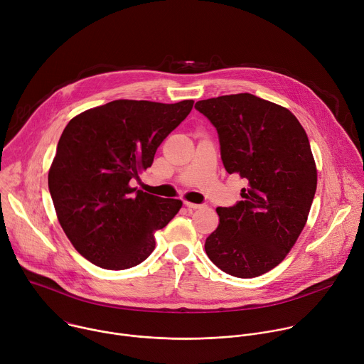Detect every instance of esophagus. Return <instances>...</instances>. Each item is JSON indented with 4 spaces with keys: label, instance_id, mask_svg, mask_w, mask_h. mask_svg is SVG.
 <instances>
[{
    "label": "esophagus",
    "instance_id": "34e87169",
    "mask_svg": "<svg viewBox=\"0 0 364 364\" xmlns=\"http://www.w3.org/2000/svg\"><path fill=\"white\" fill-rule=\"evenodd\" d=\"M184 204L188 207V209H191V210L201 209V207H203V204H197V203H191V201H184Z\"/></svg>",
    "mask_w": 364,
    "mask_h": 364
}]
</instances>
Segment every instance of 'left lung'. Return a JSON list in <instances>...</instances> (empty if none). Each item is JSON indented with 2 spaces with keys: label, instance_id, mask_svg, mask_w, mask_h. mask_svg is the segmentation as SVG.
<instances>
[{
  "label": "left lung",
  "instance_id": "obj_1",
  "mask_svg": "<svg viewBox=\"0 0 364 364\" xmlns=\"http://www.w3.org/2000/svg\"><path fill=\"white\" fill-rule=\"evenodd\" d=\"M216 127L229 174L247 181L242 200L218 207V229L205 239L210 261L237 278L279 265L299 237L317 190V167L295 115L250 93L198 100Z\"/></svg>",
  "mask_w": 364,
  "mask_h": 364
}]
</instances>
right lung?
<instances>
[{
  "mask_svg": "<svg viewBox=\"0 0 364 364\" xmlns=\"http://www.w3.org/2000/svg\"><path fill=\"white\" fill-rule=\"evenodd\" d=\"M193 103L118 99L66 125L48 190L68 239L93 265L121 271L141 264L155 247L154 233L181 209V200L136 190L131 180L151 167Z\"/></svg>",
  "mask_w": 364,
  "mask_h": 364,
  "instance_id": "1",
  "label": "right lung"
}]
</instances>
